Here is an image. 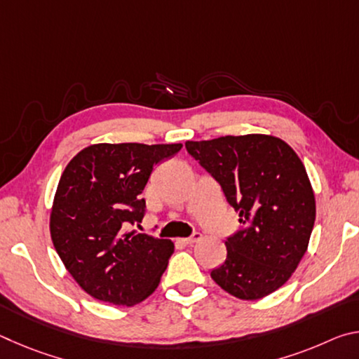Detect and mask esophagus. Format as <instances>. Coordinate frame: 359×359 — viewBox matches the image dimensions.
Segmentation results:
<instances>
[{
  "label": "esophagus",
  "mask_w": 359,
  "mask_h": 359,
  "mask_svg": "<svg viewBox=\"0 0 359 359\" xmlns=\"http://www.w3.org/2000/svg\"><path fill=\"white\" fill-rule=\"evenodd\" d=\"M199 239H201V234L199 233H194L193 236H190V238H185V239H179L182 244H185V245H193L194 242H198Z\"/></svg>",
  "instance_id": "esophagus-1"
}]
</instances>
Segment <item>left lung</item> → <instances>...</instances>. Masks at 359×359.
<instances>
[{"mask_svg":"<svg viewBox=\"0 0 359 359\" xmlns=\"http://www.w3.org/2000/svg\"><path fill=\"white\" fill-rule=\"evenodd\" d=\"M185 147L222 185L244 224L224 242L226 259L210 277L239 299L271 294L296 271L315 223V194L301 158L267 135L187 141Z\"/></svg>","mask_w":359,"mask_h":359,"instance_id":"1","label":"left lung"}]
</instances>
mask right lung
<instances>
[{"mask_svg": "<svg viewBox=\"0 0 359 359\" xmlns=\"http://www.w3.org/2000/svg\"><path fill=\"white\" fill-rule=\"evenodd\" d=\"M182 144H93L60 177L50 212L53 247L85 293L136 306L156 290L174 252L169 239L137 234L151 169Z\"/></svg>", "mask_w": 359, "mask_h": 359, "instance_id": "obj_1", "label": "right lung"}]
</instances>
